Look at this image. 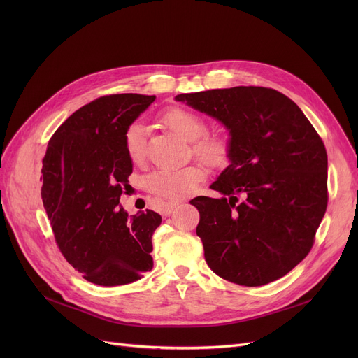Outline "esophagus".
<instances>
[{
    "mask_svg": "<svg viewBox=\"0 0 358 358\" xmlns=\"http://www.w3.org/2000/svg\"><path fill=\"white\" fill-rule=\"evenodd\" d=\"M178 204H180V203H177V201H171V203H168V204L165 206V208L162 209V215H164V216H169V215H171V213L174 212V209L177 208Z\"/></svg>",
    "mask_w": 358,
    "mask_h": 358,
    "instance_id": "esophagus-1",
    "label": "esophagus"
}]
</instances>
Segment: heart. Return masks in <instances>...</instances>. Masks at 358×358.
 Listing matches in <instances>:
<instances>
[{
    "label": "heart",
    "mask_w": 358,
    "mask_h": 358,
    "mask_svg": "<svg viewBox=\"0 0 358 358\" xmlns=\"http://www.w3.org/2000/svg\"><path fill=\"white\" fill-rule=\"evenodd\" d=\"M164 122L184 139L193 143V152L206 164L222 166L228 162L229 145L217 136H204L206 123L196 113L184 108H173L164 116ZM146 127L141 122L131 123L124 134V148L129 158L139 162L145 157ZM206 171L200 165H189L180 169H161L150 174L149 189L159 197L180 200L192 194Z\"/></svg>",
    "instance_id": "obj_1"
}]
</instances>
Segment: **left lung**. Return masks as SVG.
Listing matches in <instances>:
<instances>
[{
	"instance_id": "8db88e82",
	"label": "left lung",
	"mask_w": 358,
	"mask_h": 358,
	"mask_svg": "<svg viewBox=\"0 0 358 358\" xmlns=\"http://www.w3.org/2000/svg\"><path fill=\"white\" fill-rule=\"evenodd\" d=\"M176 101L229 131V165L210 185L222 197L190 201L200 213L196 232L208 266L247 287L286 275L309 254L327 210L322 139L299 106L273 88H217L178 94Z\"/></svg>"
}]
</instances>
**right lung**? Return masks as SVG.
Returning <instances> with one entry per match:
<instances>
[{"label": "right lung", "mask_w": 358, "mask_h": 358, "mask_svg": "<svg viewBox=\"0 0 358 358\" xmlns=\"http://www.w3.org/2000/svg\"><path fill=\"white\" fill-rule=\"evenodd\" d=\"M155 96L115 94L85 104L55 131L42 159V200L56 243L90 283H134L154 267L152 235L162 217L123 209L134 162L124 134Z\"/></svg>", "instance_id": "obj_1"}]
</instances>
